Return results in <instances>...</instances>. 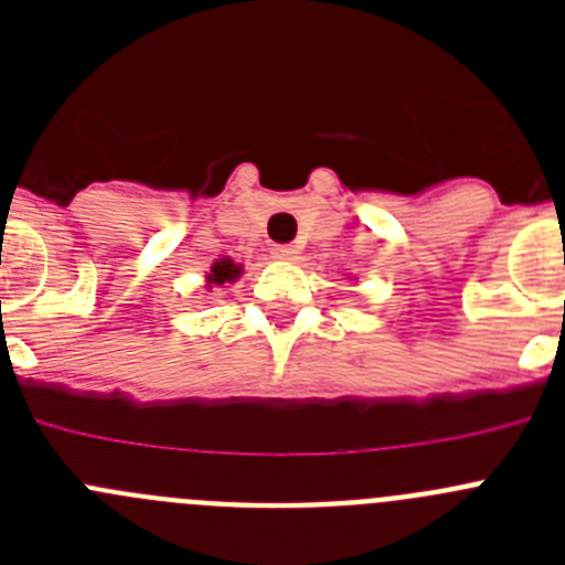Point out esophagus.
<instances>
[{
	"instance_id": "esophagus-1",
	"label": "esophagus",
	"mask_w": 565,
	"mask_h": 565,
	"mask_svg": "<svg viewBox=\"0 0 565 565\" xmlns=\"http://www.w3.org/2000/svg\"><path fill=\"white\" fill-rule=\"evenodd\" d=\"M271 254L277 259H294L297 257V246H291V243H277V246L271 248Z\"/></svg>"
}]
</instances>
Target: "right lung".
<instances>
[{
	"mask_svg": "<svg viewBox=\"0 0 565 565\" xmlns=\"http://www.w3.org/2000/svg\"><path fill=\"white\" fill-rule=\"evenodd\" d=\"M239 277V266H234L232 259H221L214 263L212 274H209V286H223V282H234Z\"/></svg>",
	"mask_w": 565,
	"mask_h": 565,
	"instance_id": "add662e5",
	"label": "right lung"
}]
</instances>
